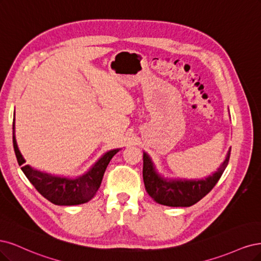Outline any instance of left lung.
I'll return each instance as SVG.
<instances>
[{
	"label": "left lung",
	"mask_w": 261,
	"mask_h": 261,
	"mask_svg": "<svg viewBox=\"0 0 261 261\" xmlns=\"http://www.w3.org/2000/svg\"><path fill=\"white\" fill-rule=\"evenodd\" d=\"M231 149L222 165L214 174L200 180L168 179L159 174L152 159L143 153V180L148 195L156 203L170 207H190L196 204L214 189L228 166Z\"/></svg>",
	"instance_id": "obj_1"
}]
</instances>
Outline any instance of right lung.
Instances as JSON below:
<instances>
[{
	"instance_id": "1",
	"label": "right lung",
	"mask_w": 261,
	"mask_h": 261,
	"mask_svg": "<svg viewBox=\"0 0 261 261\" xmlns=\"http://www.w3.org/2000/svg\"><path fill=\"white\" fill-rule=\"evenodd\" d=\"M13 144L17 162L19 166H22L21 170L32 186L42 196L51 203L60 206L85 204L93 198L100 187L109 162L115 154L119 152L118 148L109 150L90 168L88 172L74 179L42 172L29 165H24L26 161L19 152L15 138V114L13 122Z\"/></svg>"
}]
</instances>
